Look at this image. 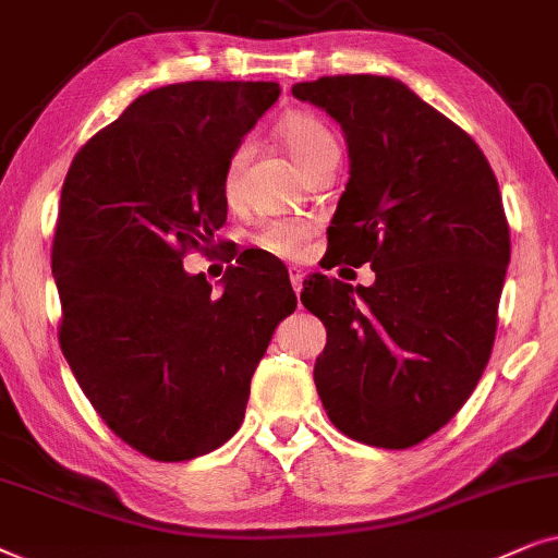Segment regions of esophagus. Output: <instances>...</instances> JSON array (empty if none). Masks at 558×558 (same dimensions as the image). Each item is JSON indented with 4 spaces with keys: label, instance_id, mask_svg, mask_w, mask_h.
<instances>
[{
    "label": "esophagus",
    "instance_id": "esophagus-1",
    "mask_svg": "<svg viewBox=\"0 0 558 558\" xmlns=\"http://www.w3.org/2000/svg\"><path fill=\"white\" fill-rule=\"evenodd\" d=\"M288 275H291L293 291L301 293V288H303V270H301V267L299 265H291V267H288Z\"/></svg>",
    "mask_w": 558,
    "mask_h": 558
}]
</instances>
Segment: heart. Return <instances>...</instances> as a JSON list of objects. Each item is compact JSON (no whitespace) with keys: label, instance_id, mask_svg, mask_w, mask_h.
<instances>
[{"label":"heart","instance_id":"obj_1","mask_svg":"<svg viewBox=\"0 0 558 558\" xmlns=\"http://www.w3.org/2000/svg\"><path fill=\"white\" fill-rule=\"evenodd\" d=\"M278 137L283 147L291 155L295 166L301 168V173L306 175L311 170L324 166L329 160H339V143L333 137V132L326 128L322 119L308 114V111H291V114L280 119L278 124ZM244 158H247V145H240L229 155L227 168H225V193L227 198H232L236 189H240V175ZM308 221L301 219H275L259 229L257 244L272 255L280 257H293L303 250V244L311 236Z\"/></svg>","mask_w":558,"mask_h":558}]
</instances>
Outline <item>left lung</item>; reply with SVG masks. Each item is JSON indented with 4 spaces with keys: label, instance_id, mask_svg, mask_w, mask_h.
Wrapping results in <instances>:
<instances>
[{
    "label": "left lung",
    "instance_id": "8db88e82",
    "mask_svg": "<svg viewBox=\"0 0 558 558\" xmlns=\"http://www.w3.org/2000/svg\"><path fill=\"white\" fill-rule=\"evenodd\" d=\"M293 96L337 119L349 181L329 234L337 263L375 283L311 275L301 301L326 326L314 380L333 426L408 449L454 418L485 373L510 229L477 143L390 76H322Z\"/></svg>",
    "mask_w": 558,
    "mask_h": 558
}]
</instances>
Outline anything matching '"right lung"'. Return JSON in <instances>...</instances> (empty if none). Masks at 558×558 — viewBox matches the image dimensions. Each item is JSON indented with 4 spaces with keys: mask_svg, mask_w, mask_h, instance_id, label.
I'll return each instance as SVG.
<instances>
[{
    "mask_svg": "<svg viewBox=\"0 0 558 558\" xmlns=\"http://www.w3.org/2000/svg\"><path fill=\"white\" fill-rule=\"evenodd\" d=\"M278 96L275 81L153 88L81 147L63 181L50 257L61 349L104 423L158 462L232 439L275 326L295 311L270 257H236L219 295L183 270L185 252L214 250L229 155Z\"/></svg>",
    "mask_w": 558,
    "mask_h": 558,
    "instance_id": "1",
    "label": "right lung"
}]
</instances>
